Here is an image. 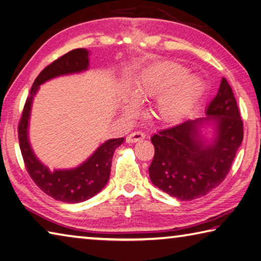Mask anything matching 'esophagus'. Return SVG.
Returning <instances> with one entry per match:
<instances>
[{
  "label": "esophagus",
  "mask_w": 261,
  "mask_h": 261,
  "mask_svg": "<svg viewBox=\"0 0 261 261\" xmlns=\"http://www.w3.org/2000/svg\"><path fill=\"white\" fill-rule=\"evenodd\" d=\"M144 137H145L144 133H142L141 130H135V132L130 133V134L127 136L126 142L127 143H135V142H137V141L143 140Z\"/></svg>",
  "instance_id": "esophagus-1"
}]
</instances>
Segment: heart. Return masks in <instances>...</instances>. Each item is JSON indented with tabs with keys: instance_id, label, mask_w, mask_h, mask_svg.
Here are the masks:
<instances>
[{
	"instance_id": "b5f03b06",
	"label": "heart",
	"mask_w": 261,
	"mask_h": 261,
	"mask_svg": "<svg viewBox=\"0 0 261 261\" xmlns=\"http://www.w3.org/2000/svg\"><path fill=\"white\" fill-rule=\"evenodd\" d=\"M189 69L174 62L155 63L142 70L132 86V95L137 100L158 96L155 112L167 124L183 120L203 93V81L189 75ZM127 115L135 114L136 102L127 100L122 106Z\"/></svg>"
}]
</instances>
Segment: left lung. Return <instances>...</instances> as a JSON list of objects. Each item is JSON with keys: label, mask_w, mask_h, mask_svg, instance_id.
Wrapping results in <instances>:
<instances>
[{"label": "left lung", "mask_w": 261, "mask_h": 261, "mask_svg": "<svg viewBox=\"0 0 261 261\" xmlns=\"http://www.w3.org/2000/svg\"><path fill=\"white\" fill-rule=\"evenodd\" d=\"M205 115L151 137L154 146L149 167L151 181L181 201L198 199L222 183L243 140V121L232 87L225 78ZM207 124L215 127L211 142L200 135V128Z\"/></svg>", "instance_id": "1"}]
</instances>
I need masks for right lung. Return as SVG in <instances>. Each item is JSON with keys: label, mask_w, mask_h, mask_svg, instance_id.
<instances>
[{"label": "right lung", "mask_w": 261, "mask_h": 261, "mask_svg": "<svg viewBox=\"0 0 261 261\" xmlns=\"http://www.w3.org/2000/svg\"><path fill=\"white\" fill-rule=\"evenodd\" d=\"M88 51L85 48H75L44 68L34 82L18 126L19 146L29 176L44 193L67 203L83 202L105 188L110 177L114 152L122 144L124 137L108 140L97 147L90 158L76 168L51 171L36 158L29 143V117L34 95L36 94L39 85L59 76L85 71L88 69Z\"/></svg>", "instance_id": "obj_1"}]
</instances>
